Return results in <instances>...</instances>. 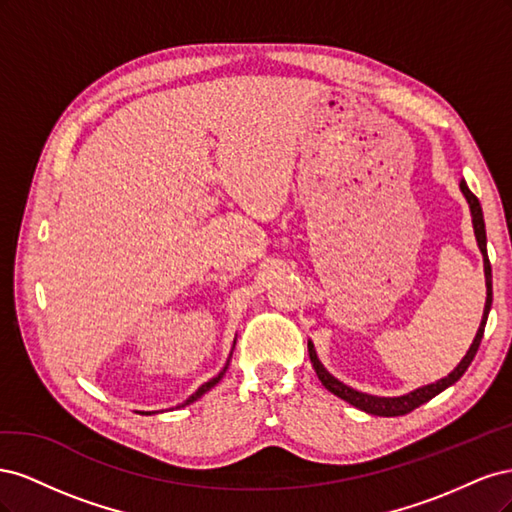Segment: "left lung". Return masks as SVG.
Instances as JSON below:
<instances>
[{
    "instance_id": "8db88e82",
    "label": "left lung",
    "mask_w": 512,
    "mask_h": 512,
    "mask_svg": "<svg viewBox=\"0 0 512 512\" xmlns=\"http://www.w3.org/2000/svg\"><path fill=\"white\" fill-rule=\"evenodd\" d=\"M459 188L463 192V196H466L468 205H470V211H472V222H474V235H476V241H478V247L480 252H483V260H485V277H487V303H485V312H483V322H480L478 327V333L474 337V342L468 350V354L463 356L461 363L448 374L446 378L438 380L436 384H427V386H421V389H416L404 397H374V395H365V393H359L350 389V386L342 384L337 378H333L327 369H324L318 361L316 356V350L312 344H307V350H309V361H312L314 369H316V376L318 380L324 384V389H329L333 395L342 397L344 401H348L350 406L359 408L367 414H376V416H404L408 412H412L414 408L423 406L425 401H429L431 397H436L438 393H442L444 389H448V386L455 384L463 374H466V369L470 367V363L474 361V356L478 352V346H480V339H483V333H485V324H487V316H489V309H491V301H493V290H491V262H489V256H487V232H485V220H483V209H480V203L478 198L468 190L466 181L459 183Z\"/></svg>"
}]
</instances>
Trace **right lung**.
Instances as JSON below:
<instances>
[{
    "label": "right lung",
    "mask_w": 512,
    "mask_h": 512,
    "mask_svg": "<svg viewBox=\"0 0 512 512\" xmlns=\"http://www.w3.org/2000/svg\"><path fill=\"white\" fill-rule=\"evenodd\" d=\"M226 367H228V363H226ZM226 367H224V369L220 371V374H218V376H215V378H211L209 382H205L203 386H200V389H198V391H196V393H194V395H192V397H190L188 401H185V404H183V406H188V404H192V401H194V399H198L200 395H203V393H207V391L211 389V386H215V384H218V382L222 380V376L226 374ZM145 414H151V412H145Z\"/></svg>",
    "instance_id": "right-lung-1"
}]
</instances>
